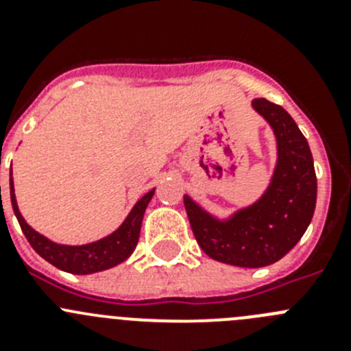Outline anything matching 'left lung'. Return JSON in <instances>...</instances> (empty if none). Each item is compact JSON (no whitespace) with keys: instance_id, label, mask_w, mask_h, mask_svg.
I'll return each instance as SVG.
<instances>
[{"instance_id":"8db88e82","label":"left lung","mask_w":351,"mask_h":351,"mask_svg":"<svg viewBox=\"0 0 351 351\" xmlns=\"http://www.w3.org/2000/svg\"><path fill=\"white\" fill-rule=\"evenodd\" d=\"M271 125L278 160L267 190L255 204L218 219L184 195L198 246L213 260L237 267H265L283 258L308 230L316 206V173L308 141L280 105L251 101Z\"/></svg>"}]
</instances>
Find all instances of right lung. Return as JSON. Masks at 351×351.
<instances>
[{
  "label": "right lung",
  "instance_id": "add662e5",
  "mask_svg": "<svg viewBox=\"0 0 351 351\" xmlns=\"http://www.w3.org/2000/svg\"><path fill=\"white\" fill-rule=\"evenodd\" d=\"M1 193V186H0ZM154 190L145 193L144 197L138 200L126 219L121 223V226L116 232H112L107 237L95 241V243L82 244V246H66V244H56L49 241L47 237H43L36 230H33L23 218V214L19 210L17 200H15L14 191V179L10 173V198L12 207L17 216V221L23 228L24 235H26L27 243L31 247L42 256L43 260H47L54 267L61 269L70 274H93V272L107 271V269L114 267L117 263L125 262L130 255L133 253L135 246L138 243V235H141L142 218H144L145 207L151 202Z\"/></svg>",
  "mask_w": 351,
  "mask_h": 351
}]
</instances>
